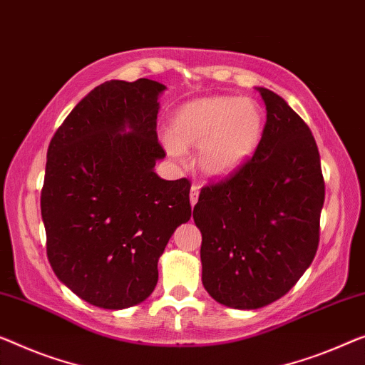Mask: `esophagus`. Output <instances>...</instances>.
<instances>
[{
    "label": "esophagus",
    "instance_id": "esophagus-1",
    "mask_svg": "<svg viewBox=\"0 0 365 365\" xmlns=\"http://www.w3.org/2000/svg\"><path fill=\"white\" fill-rule=\"evenodd\" d=\"M198 195H200V187L198 185H192V190H190V203H192V206L197 205Z\"/></svg>",
    "mask_w": 365,
    "mask_h": 365
}]
</instances>
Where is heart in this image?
<instances>
[{"label": "heart", "mask_w": 365, "mask_h": 365, "mask_svg": "<svg viewBox=\"0 0 365 365\" xmlns=\"http://www.w3.org/2000/svg\"><path fill=\"white\" fill-rule=\"evenodd\" d=\"M264 133V114L249 98L210 96L188 101L172 118V138L165 145L182 157L185 148H200L198 165L205 175H231L251 159Z\"/></svg>", "instance_id": "heart-1"}]
</instances>
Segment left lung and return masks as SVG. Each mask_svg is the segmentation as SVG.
Here are the masks:
<instances>
[{"label":"left lung","mask_w":365,"mask_h":365,"mask_svg":"<svg viewBox=\"0 0 365 365\" xmlns=\"http://www.w3.org/2000/svg\"><path fill=\"white\" fill-rule=\"evenodd\" d=\"M267 121L254 155L201 188V280L217 303L255 309L279 300L313 262L324 178L308 124L267 88Z\"/></svg>","instance_id":"obj_1"}]
</instances>
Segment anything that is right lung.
Listing matches in <instances>:
<instances>
[{
  "label": "right lung",
  "instance_id": "right-lung-1",
  "mask_svg": "<svg viewBox=\"0 0 365 365\" xmlns=\"http://www.w3.org/2000/svg\"><path fill=\"white\" fill-rule=\"evenodd\" d=\"M164 90L149 78L105 81L48 144L41 192L47 257L58 280L95 307L144 302L168 239L192 216L190 180L154 172L165 157L157 139Z\"/></svg>",
  "mask_w": 365,
  "mask_h": 365
}]
</instances>
